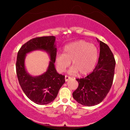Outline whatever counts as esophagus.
Wrapping results in <instances>:
<instances>
[{
  "label": "esophagus",
  "instance_id": "34e87169",
  "mask_svg": "<svg viewBox=\"0 0 130 130\" xmlns=\"http://www.w3.org/2000/svg\"><path fill=\"white\" fill-rule=\"evenodd\" d=\"M71 77H69V76H65V81L66 82H67L69 80V79H70Z\"/></svg>",
  "mask_w": 130,
  "mask_h": 130
}]
</instances>
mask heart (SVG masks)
Segmentation results:
<instances>
[{
	"mask_svg": "<svg viewBox=\"0 0 130 130\" xmlns=\"http://www.w3.org/2000/svg\"><path fill=\"white\" fill-rule=\"evenodd\" d=\"M98 58L97 48L85 41H79L67 44L64 48L63 54H58L56 58L58 72H64L70 64L69 73L82 75L89 73L95 68Z\"/></svg>",
	"mask_w": 130,
	"mask_h": 130,
	"instance_id": "heart-1",
	"label": "heart"
}]
</instances>
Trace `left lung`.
<instances>
[{
    "label": "left lung",
    "instance_id": "obj_1",
    "mask_svg": "<svg viewBox=\"0 0 130 130\" xmlns=\"http://www.w3.org/2000/svg\"><path fill=\"white\" fill-rule=\"evenodd\" d=\"M96 39L100 45L96 66L86 77L76 79L79 86L73 93L79 104L87 106L96 105L105 98L114 76L115 60L112 53L106 44Z\"/></svg>",
    "mask_w": 130,
    "mask_h": 130
}]
</instances>
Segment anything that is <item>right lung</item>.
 Returning <instances> with one entry per match:
<instances>
[{
    "instance_id": "add662e5",
    "label": "right lung",
    "mask_w": 130,
    "mask_h": 130,
    "mask_svg": "<svg viewBox=\"0 0 130 130\" xmlns=\"http://www.w3.org/2000/svg\"><path fill=\"white\" fill-rule=\"evenodd\" d=\"M45 51L51 61L45 72L41 75H30L25 67L26 54L34 51ZM57 54L56 37H37L24 44L18 53L16 69L19 85L30 100L38 105L48 104L56 99L60 89L65 83V76L58 74L55 68Z\"/></svg>"
}]
</instances>
